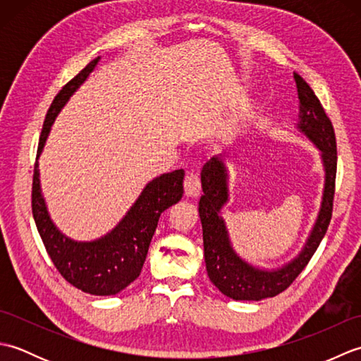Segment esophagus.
<instances>
[{
  "label": "esophagus",
  "mask_w": 361,
  "mask_h": 361,
  "mask_svg": "<svg viewBox=\"0 0 361 361\" xmlns=\"http://www.w3.org/2000/svg\"><path fill=\"white\" fill-rule=\"evenodd\" d=\"M200 189H202V181H200V176H198L197 167L190 169L185 178V192L189 197H197L200 194Z\"/></svg>",
  "instance_id": "esophagus-1"
}]
</instances>
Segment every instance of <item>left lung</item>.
Instances as JSON below:
<instances>
[{"instance_id": "8db88e82", "label": "left lung", "mask_w": 361, "mask_h": 361, "mask_svg": "<svg viewBox=\"0 0 361 361\" xmlns=\"http://www.w3.org/2000/svg\"><path fill=\"white\" fill-rule=\"evenodd\" d=\"M299 99V130L307 135L323 153L326 167V188L317 225L313 228L301 255L281 270L264 271L248 265L235 255L228 240V233L220 208L228 200L226 172L219 158H212L203 166V195L198 204L202 228L204 262L211 282L221 293L235 301H259L273 298L287 290L298 274L309 264L319 247L332 219L335 176H336V140L332 121L329 119L319 99L299 74H293Z\"/></svg>"}]
</instances>
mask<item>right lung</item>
<instances>
[{
    "instance_id": "add662e5",
    "label": "right lung",
    "mask_w": 361,
    "mask_h": 361,
    "mask_svg": "<svg viewBox=\"0 0 361 361\" xmlns=\"http://www.w3.org/2000/svg\"><path fill=\"white\" fill-rule=\"evenodd\" d=\"M97 60L99 57L91 60L54 97L43 122L37 157L43 150L57 113L73 91L93 71ZM183 178H185V171L178 169L150 181L132 209L109 235L96 242L83 243L68 239L54 226L40 192L38 164L35 163L32 178V216L54 267L66 282L85 293L97 296L119 293L140 276L161 212L180 202L183 197Z\"/></svg>"
}]
</instances>
